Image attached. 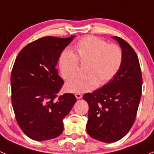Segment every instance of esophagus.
Returning <instances> with one entry per match:
<instances>
[{
  "label": "esophagus",
  "mask_w": 154,
  "mask_h": 154,
  "mask_svg": "<svg viewBox=\"0 0 154 154\" xmlns=\"http://www.w3.org/2000/svg\"><path fill=\"white\" fill-rule=\"evenodd\" d=\"M75 96L76 99H81V98L82 97V95L81 93H75Z\"/></svg>",
  "instance_id": "obj_1"
}]
</instances>
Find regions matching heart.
Instances as JSON below:
<instances>
[{
	"label": "heart",
	"mask_w": 154,
	"mask_h": 154,
	"mask_svg": "<svg viewBox=\"0 0 154 154\" xmlns=\"http://www.w3.org/2000/svg\"><path fill=\"white\" fill-rule=\"evenodd\" d=\"M76 53L64 50L59 58V68L64 79L68 80L78 70L79 61L87 62L86 73L78 75L65 84L71 92H85L108 83L117 74L122 66L123 51L119 45L109 44L95 36H87L75 45Z\"/></svg>",
	"instance_id": "b5f03b06"
}]
</instances>
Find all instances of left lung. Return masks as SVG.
Segmentation results:
<instances>
[{"mask_svg":"<svg viewBox=\"0 0 154 154\" xmlns=\"http://www.w3.org/2000/svg\"><path fill=\"white\" fill-rule=\"evenodd\" d=\"M112 38L119 42L123 51L120 69L108 83L83 96L89 104L87 133L105 143L119 140L130 131L142 94V72L137 53L123 38Z\"/></svg>","mask_w":154,"mask_h":154,"instance_id":"obj_1","label":"left lung"}]
</instances>
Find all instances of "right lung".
Listing matches in <instances>:
<instances>
[{
	"instance_id": "right-lung-1",
	"label": "right lung",
	"mask_w": 154,
	"mask_h": 154,
	"mask_svg": "<svg viewBox=\"0 0 154 154\" xmlns=\"http://www.w3.org/2000/svg\"><path fill=\"white\" fill-rule=\"evenodd\" d=\"M69 38L43 37L17 55L11 75V103L17 124L25 135L43 141L61 135L62 119L76 102L72 93L58 96L64 81L56 64Z\"/></svg>"
}]
</instances>
